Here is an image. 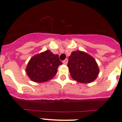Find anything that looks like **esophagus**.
<instances>
[{
  "instance_id": "obj_1",
  "label": "esophagus",
  "mask_w": 122,
  "mask_h": 122,
  "mask_svg": "<svg viewBox=\"0 0 122 122\" xmlns=\"http://www.w3.org/2000/svg\"><path fill=\"white\" fill-rule=\"evenodd\" d=\"M68 61V60L67 59H65V60H64L63 61V64H65V65L67 64Z\"/></svg>"
}]
</instances>
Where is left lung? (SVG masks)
<instances>
[{"label": "left lung", "mask_w": 122, "mask_h": 122, "mask_svg": "<svg viewBox=\"0 0 122 122\" xmlns=\"http://www.w3.org/2000/svg\"><path fill=\"white\" fill-rule=\"evenodd\" d=\"M67 66L72 78L81 83L88 84L94 81L99 74L96 60L84 51L72 52Z\"/></svg>", "instance_id": "left-lung-1"}]
</instances>
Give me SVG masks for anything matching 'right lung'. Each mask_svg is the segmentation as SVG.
Instances as JSON below:
<instances>
[{
	"label": "right lung",
	"instance_id": "right-lung-1",
	"mask_svg": "<svg viewBox=\"0 0 122 122\" xmlns=\"http://www.w3.org/2000/svg\"><path fill=\"white\" fill-rule=\"evenodd\" d=\"M62 64L59 55L47 50L33 56L28 62L25 71L32 81L45 82L54 77Z\"/></svg>",
	"mask_w": 122,
	"mask_h": 122
}]
</instances>
